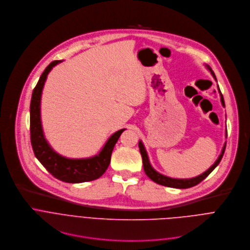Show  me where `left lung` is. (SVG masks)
Wrapping results in <instances>:
<instances>
[{"instance_id": "obj_1", "label": "left lung", "mask_w": 250, "mask_h": 250, "mask_svg": "<svg viewBox=\"0 0 250 250\" xmlns=\"http://www.w3.org/2000/svg\"><path fill=\"white\" fill-rule=\"evenodd\" d=\"M206 67L207 69L209 71L210 74L212 75V77L215 78V80L217 81V78H216V75L215 73H213V71L211 70V68L206 64ZM218 91L220 93V96H221V102H222V104L223 106H225V101H224V97L222 95V92L220 90V87L218 85ZM228 132L226 131V137H227V134ZM226 145L227 142H225L224 145V147L222 149V152L220 154V156L218 157V159L216 160V162L213 163L207 171H205L204 173H202L201 175L199 176H196V177H193V178H189V179H177V178H171V177H168V176H165L159 172H157L150 164V161H149V158H148V155H147V152H146V149L144 146V144H142V141L139 140L138 142V147H139V151H140V154H141V157H142V163H144V169H145V172L146 174L150 178V179L159 184V185H162V186H166V187H170V188H176V189H187V188H191V187H194L196 185H198L200 182H202L205 178H207L209 173L215 169L219 163L221 162L223 156H224V153H225V150H226Z\"/></svg>"}]
</instances>
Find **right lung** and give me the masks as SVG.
Returning a JSON list of instances; mask_svg holds the SVG:
<instances>
[{"label":"right lung","instance_id":"1","mask_svg":"<svg viewBox=\"0 0 250 250\" xmlns=\"http://www.w3.org/2000/svg\"><path fill=\"white\" fill-rule=\"evenodd\" d=\"M62 60L51 62L43 71L30 101V141L35 157L56 179L66 183H83L100 178L108 169L117 141L125 128L113 133L99 153L87 158H68L57 153L47 142L42 125V94L47 75Z\"/></svg>","mask_w":250,"mask_h":250}]
</instances>
